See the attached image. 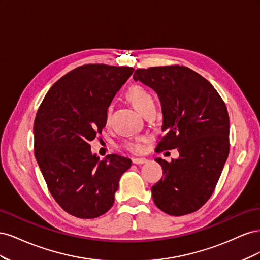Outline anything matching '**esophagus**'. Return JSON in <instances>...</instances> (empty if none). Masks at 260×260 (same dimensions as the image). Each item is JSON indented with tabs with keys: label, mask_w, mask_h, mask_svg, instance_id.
I'll use <instances>...</instances> for the list:
<instances>
[{
	"label": "esophagus",
	"mask_w": 260,
	"mask_h": 260,
	"mask_svg": "<svg viewBox=\"0 0 260 260\" xmlns=\"http://www.w3.org/2000/svg\"><path fill=\"white\" fill-rule=\"evenodd\" d=\"M132 162L135 165H143V164L147 162V159H145V158H133Z\"/></svg>",
	"instance_id": "1"
}]
</instances>
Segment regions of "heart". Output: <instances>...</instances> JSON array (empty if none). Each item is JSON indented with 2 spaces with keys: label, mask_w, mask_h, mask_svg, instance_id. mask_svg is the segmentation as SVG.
I'll return each mask as SVG.
<instances>
[{
  "label": "heart",
  "mask_w": 260,
  "mask_h": 260,
  "mask_svg": "<svg viewBox=\"0 0 260 260\" xmlns=\"http://www.w3.org/2000/svg\"><path fill=\"white\" fill-rule=\"evenodd\" d=\"M125 98L130 102V103L135 106L138 111L145 115L151 109H155V101L151 93L146 90L142 85H131L125 92ZM113 108L111 105H108L105 109V121L108 122L111 119ZM146 142V138L144 137H137L133 139L125 140L121 143V146L125 151H128L132 154H140L143 152L144 144Z\"/></svg>",
  "instance_id": "obj_1"
}]
</instances>
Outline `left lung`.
<instances>
[{"mask_svg":"<svg viewBox=\"0 0 260 260\" xmlns=\"http://www.w3.org/2000/svg\"><path fill=\"white\" fill-rule=\"evenodd\" d=\"M133 79L158 94L165 132L157 152L178 148L179 158H157L161 179L152 186L164 212L183 216L199 210L215 191L230 151V120L212 84L185 66L139 68Z\"/></svg>","mask_w":260,"mask_h":260,"instance_id":"8db88e82","label":"left lung"}]
</instances>
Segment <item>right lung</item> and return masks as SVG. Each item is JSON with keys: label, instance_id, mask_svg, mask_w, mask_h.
<instances>
[{"label": "right lung", "instance_id": "add662e5", "mask_svg": "<svg viewBox=\"0 0 260 260\" xmlns=\"http://www.w3.org/2000/svg\"><path fill=\"white\" fill-rule=\"evenodd\" d=\"M132 67L88 64L62 76L46 93L34 123L35 156L54 200L82 219L111 209L119 179L131 166L112 154L99 160L90 141L105 127V109Z\"/></svg>", "mask_w": 260, "mask_h": 260}]
</instances>
